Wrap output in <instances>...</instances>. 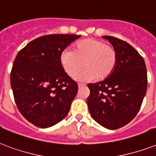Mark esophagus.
<instances>
[{
  "label": "esophagus",
  "instance_id": "obj_1",
  "mask_svg": "<svg viewBox=\"0 0 156 156\" xmlns=\"http://www.w3.org/2000/svg\"><path fill=\"white\" fill-rule=\"evenodd\" d=\"M84 85V84H80H80H78V88H81V87H83Z\"/></svg>",
  "mask_w": 156,
  "mask_h": 156
}]
</instances>
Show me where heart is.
<instances>
[{
  "instance_id": "heart-1",
  "label": "heart",
  "mask_w": 156,
  "mask_h": 156,
  "mask_svg": "<svg viewBox=\"0 0 156 156\" xmlns=\"http://www.w3.org/2000/svg\"><path fill=\"white\" fill-rule=\"evenodd\" d=\"M60 62L65 72L73 77L85 67L76 76L77 80H99L109 76L117 62V53L114 47L98 40L85 39L75 44L73 51L64 49L60 56Z\"/></svg>"
}]
</instances>
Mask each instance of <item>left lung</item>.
<instances>
[{
	"mask_svg": "<svg viewBox=\"0 0 156 156\" xmlns=\"http://www.w3.org/2000/svg\"><path fill=\"white\" fill-rule=\"evenodd\" d=\"M117 53L114 71L102 81L89 84V113L102 127L117 129L129 124L142 106L147 89L145 61L129 43L103 36Z\"/></svg>",
	"mask_w": 156,
	"mask_h": 156,
	"instance_id": "1",
	"label": "left lung"
}]
</instances>
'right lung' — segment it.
<instances>
[{"label": "right lung", "instance_id": "right-lung-1", "mask_svg": "<svg viewBox=\"0 0 156 156\" xmlns=\"http://www.w3.org/2000/svg\"><path fill=\"white\" fill-rule=\"evenodd\" d=\"M80 35L53 34L33 40L14 59L10 84L18 109L30 123L51 127L67 116L78 85L65 72L60 56Z\"/></svg>", "mask_w": 156, "mask_h": 156}]
</instances>
